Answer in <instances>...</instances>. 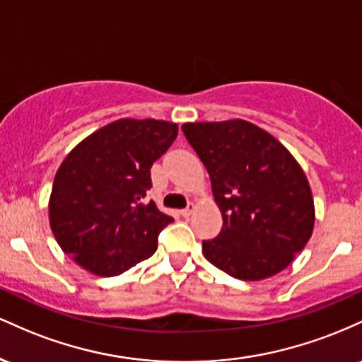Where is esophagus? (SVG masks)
Listing matches in <instances>:
<instances>
[{
  "label": "esophagus",
  "instance_id": "obj_1",
  "mask_svg": "<svg viewBox=\"0 0 362 362\" xmlns=\"http://www.w3.org/2000/svg\"><path fill=\"white\" fill-rule=\"evenodd\" d=\"M192 211H194V204H192V202H189V206H187L185 209H182L180 214L184 216V218H189V216L192 214Z\"/></svg>",
  "mask_w": 362,
  "mask_h": 362
}]
</instances>
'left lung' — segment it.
I'll return each instance as SVG.
<instances>
[{"label":"left lung","instance_id":"left-lung-1","mask_svg":"<svg viewBox=\"0 0 362 362\" xmlns=\"http://www.w3.org/2000/svg\"><path fill=\"white\" fill-rule=\"evenodd\" d=\"M209 173L223 228L202 242L211 264L260 281L305 248L315 223L311 190L298 161L264 129L242 119L182 126Z\"/></svg>","mask_w":362,"mask_h":362}]
</instances>
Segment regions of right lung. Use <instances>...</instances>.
<instances>
[{"label":"right lung","mask_w":362,"mask_h":362,"mask_svg":"<svg viewBox=\"0 0 362 362\" xmlns=\"http://www.w3.org/2000/svg\"><path fill=\"white\" fill-rule=\"evenodd\" d=\"M177 124L119 119L81 141L54 178L49 219L66 255L97 276H119L158 248L173 221L153 201L151 167L177 138Z\"/></svg>","instance_id":"1"}]
</instances>
